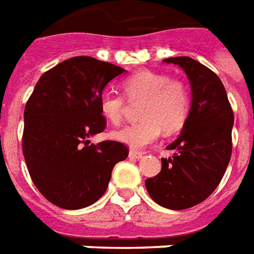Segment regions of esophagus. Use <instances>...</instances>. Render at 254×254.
Masks as SVG:
<instances>
[{
    "label": "esophagus",
    "mask_w": 254,
    "mask_h": 254,
    "mask_svg": "<svg viewBox=\"0 0 254 254\" xmlns=\"http://www.w3.org/2000/svg\"><path fill=\"white\" fill-rule=\"evenodd\" d=\"M142 156H143V153L138 152V150H130V153H128V157L131 160H139Z\"/></svg>",
    "instance_id": "obj_1"
}]
</instances>
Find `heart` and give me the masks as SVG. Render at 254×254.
<instances>
[{
    "label": "heart",
    "instance_id": "1",
    "mask_svg": "<svg viewBox=\"0 0 254 254\" xmlns=\"http://www.w3.org/2000/svg\"><path fill=\"white\" fill-rule=\"evenodd\" d=\"M123 91L132 102L143 101L139 108L138 123L113 131L112 138L132 149H142L159 138L161 130L172 134L181 130L188 120L191 105L189 86L181 79L152 71H139L123 80ZM104 118L112 124L123 120L126 98L120 94L105 93L100 100Z\"/></svg>",
    "mask_w": 254,
    "mask_h": 254
}]
</instances>
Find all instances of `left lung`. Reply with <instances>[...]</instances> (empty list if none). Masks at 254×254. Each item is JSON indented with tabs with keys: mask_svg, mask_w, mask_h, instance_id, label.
<instances>
[{
	"mask_svg": "<svg viewBox=\"0 0 254 254\" xmlns=\"http://www.w3.org/2000/svg\"><path fill=\"white\" fill-rule=\"evenodd\" d=\"M191 84V107L181 135L161 159L159 175L145 181L149 195L168 209H188L202 202L219 186L231 159L234 113L222 80L191 57H170Z\"/></svg>",
	"mask_w": 254,
	"mask_h": 254,
	"instance_id": "1",
	"label": "left lung"
}]
</instances>
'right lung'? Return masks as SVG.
I'll return each instance as SVG.
<instances>
[{"label": "right lung", "instance_id": "add662e5", "mask_svg": "<svg viewBox=\"0 0 254 254\" xmlns=\"http://www.w3.org/2000/svg\"><path fill=\"white\" fill-rule=\"evenodd\" d=\"M126 69L78 56L39 78L24 109L23 154L35 188L63 209L94 204L107 191L113 167L128 156L118 141L93 145L107 120L102 90Z\"/></svg>", "mask_w": 254, "mask_h": 254}]
</instances>
